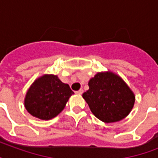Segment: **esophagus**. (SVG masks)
Listing matches in <instances>:
<instances>
[{
  "instance_id": "34e87169",
  "label": "esophagus",
  "mask_w": 158,
  "mask_h": 158,
  "mask_svg": "<svg viewBox=\"0 0 158 158\" xmlns=\"http://www.w3.org/2000/svg\"><path fill=\"white\" fill-rule=\"evenodd\" d=\"M83 93H84V90H83V89H79V91H76V92H75V94H79V95H80V94H83Z\"/></svg>"
}]
</instances>
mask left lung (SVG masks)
<instances>
[{
    "instance_id": "obj_1",
    "label": "left lung",
    "mask_w": 158,
    "mask_h": 158,
    "mask_svg": "<svg viewBox=\"0 0 158 158\" xmlns=\"http://www.w3.org/2000/svg\"><path fill=\"white\" fill-rule=\"evenodd\" d=\"M83 98L98 119L105 123L117 122L133 109L135 97L130 87L113 72H99L89 82Z\"/></svg>"
}]
</instances>
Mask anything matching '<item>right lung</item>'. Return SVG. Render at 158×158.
<instances>
[{"label": "right lung", "mask_w": 158, "mask_h": 158, "mask_svg": "<svg viewBox=\"0 0 158 158\" xmlns=\"http://www.w3.org/2000/svg\"><path fill=\"white\" fill-rule=\"evenodd\" d=\"M74 92L57 75L44 74L33 82L24 98L29 114L41 120H51L61 112Z\"/></svg>", "instance_id": "add662e5"}]
</instances>
